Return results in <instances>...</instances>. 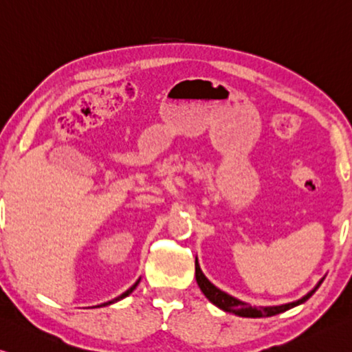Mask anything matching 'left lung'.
Instances as JSON below:
<instances>
[{
  "instance_id": "obj_1",
  "label": "left lung",
  "mask_w": 352,
  "mask_h": 352,
  "mask_svg": "<svg viewBox=\"0 0 352 352\" xmlns=\"http://www.w3.org/2000/svg\"><path fill=\"white\" fill-rule=\"evenodd\" d=\"M195 277H197V283L199 286V289L203 291V294L208 297V299L212 302L215 307L221 308L223 311H228V313H234L237 316H244V318H263V316H274V315H278V313H283L286 310H289V308H293L296 305H300L304 304L305 300L310 299L313 296V293L320 288V285L322 283V280H320V283H318L315 288H313L310 293L305 294L302 299L296 300V302H289V304H283V305H274V307H252L248 305L247 302H242L239 299H236V297H232L230 294H226L225 291L219 289L217 286L212 285L206 278V275L203 274V270L199 269V264H198V259H195Z\"/></svg>"
}]
</instances>
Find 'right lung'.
I'll return each mask as SVG.
<instances>
[{
  "instance_id": "1",
  "label": "right lung",
  "mask_w": 352,
  "mask_h": 352,
  "mask_svg": "<svg viewBox=\"0 0 352 352\" xmlns=\"http://www.w3.org/2000/svg\"><path fill=\"white\" fill-rule=\"evenodd\" d=\"M138 283H140V278L137 280V282H135L132 286H131V288H129L127 291H126V293H122L121 296H118L116 297V299H113V300H108V302H105V304H102V305H97V307H105V305H111V304H115V302H118V300H121V299H124V297H127L129 294H131L132 293V291L135 289V288H137V286H138Z\"/></svg>"
}]
</instances>
